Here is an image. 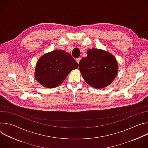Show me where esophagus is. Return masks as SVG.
<instances>
[{"label":"esophagus","mask_w":148,"mask_h":148,"mask_svg":"<svg viewBox=\"0 0 148 148\" xmlns=\"http://www.w3.org/2000/svg\"><path fill=\"white\" fill-rule=\"evenodd\" d=\"M80 59H81V58H77L75 59V60H76V61H77L78 63H79V61H80Z\"/></svg>","instance_id":"esophagus-1"}]
</instances>
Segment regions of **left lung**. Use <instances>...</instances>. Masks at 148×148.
Listing matches in <instances>:
<instances>
[{
  "instance_id": "8db88e82",
  "label": "left lung",
  "mask_w": 148,
  "mask_h": 148,
  "mask_svg": "<svg viewBox=\"0 0 148 148\" xmlns=\"http://www.w3.org/2000/svg\"><path fill=\"white\" fill-rule=\"evenodd\" d=\"M87 56L79 62V70L84 79L95 88H103L115 79L118 70L115 57L107 51L92 48Z\"/></svg>"
}]
</instances>
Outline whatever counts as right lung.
Wrapping results in <instances>:
<instances>
[{"label": "right lung", "mask_w": 148, "mask_h": 148, "mask_svg": "<svg viewBox=\"0 0 148 148\" xmlns=\"http://www.w3.org/2000/svg\"><path fill=\"white\" fill-rule=\"evenodd\" d=\"M78 67V64L70 53L56 50L40 57L36 65L34 77L45 87L56 88L72 70Z\"/></svg>", "instance_id": "1"}]
</instances>
